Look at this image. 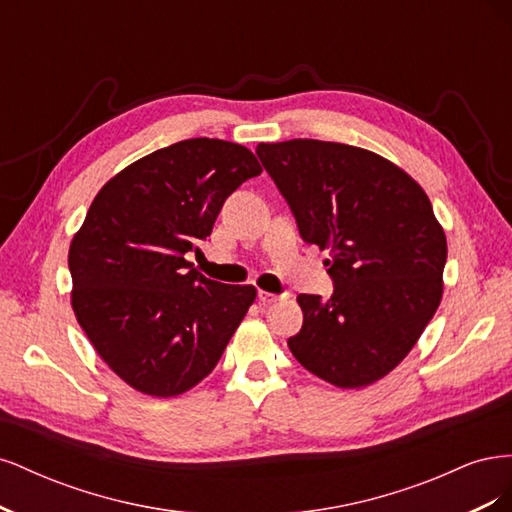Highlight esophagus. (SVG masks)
Here are the masks:
<instances>
[{
  "label": "esophagus",
  "mask_w": 512,
  "mask_h": 512,
  "mask_svg": "<svg viewBox=\"0 0 512 512\" xmlns=\"http://www.w3.org/2000/svg\"><path fill=\"white\" fill-rule=\"evenodd\" d=\"M284 299V294H275V292H267V290H258V301L262 305H269V303H275Z\"/></svg>",
  "instance_id": "esophagus-1"
}]
</instances>
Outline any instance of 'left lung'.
Instances as JSON below:
<instances>
[{
	"instance_id": "1",
	"label": "left lung",
	"mask_w": 512,
	"mask_h": 512,
	"mask_svg": "<svg viewBox=\"0 0 512 512\" xmlns=\"http://www.w3.org/2000/svg\"><path fill=\"white\" fill-rule=\"evenodd\" d=\"M303 241L329 250V301L299 294L301 331L288 348L339 389L393 371L442 301L446 235L425 190L406 170L361 147L294 138L260 143Z\"/></svg>"
}]
</instances>
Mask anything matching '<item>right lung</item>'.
Masks as SVG:
<instances>
[{
  "mask_svg": "<svg viewBox=\"0 0 512 512\" xmlns=\"http://www.w3.org/2000/svg\"><path fill=\"white\" fill-rule=\"evenodd\" d=\"M262 173L254 153L190 138L108 179L72 237V309L100 359L134 391L177 397L207 378L256 299L213 282L185 254L224 200Z\"/></svg>",
  "mask_w": 512,
  "mask_h": 512,
  "instance_id": "1",
  "label": "right lung"
}]
</instances>
